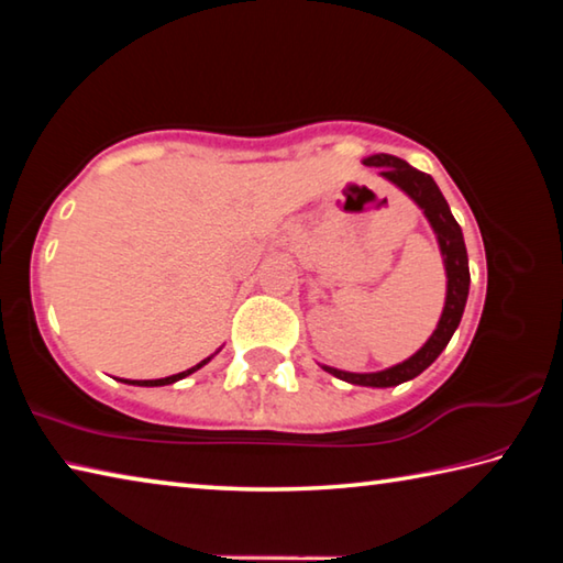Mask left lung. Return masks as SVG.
<instances>
[{
    "mask_svg": "<svg viewBox=\"0 0 563 563\" xmlns=\"http://www.w3.org/2000/svg\"><path fill=\"white\" fill-rule=\"evenodd\" d=\"M362 164L383 168L379 170V176L393 180L397 188H402L405 194L424 211L427 221H430V225L434 228L437 243H440V251L444 258L446 300H444L442 318H440V322H437V330L432 332V338L427 340L424 345L419 347L409 360L399 362V365H395V367L379 369V373H342V369L325 367V365H322V369L340 379H345V383H350V385L395 387V385L407 383V379L417 377L419 373H424V369L430 367L437 357H440V352L446 347V342L452 340L454 330L460 328V320H462V312L466 305V295H470V261H466L462 228L454 221L450 206H446L442 190L437 188L432 176L422 174V170L409 166L407 161L389 156V154L367 156Z\"/></svg>",
    "mask_w": 563,
    "mask_h": 563,
    "instance_id": "obj_1",
    "label": "left lung"
}]
</instances>
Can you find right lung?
<instances>
[{
  "instance_id": "right-lung-1",
  "label": "right lung",
  "mask_w": 563,
  "mask_h": 563,
  "mask_svg": "<svg viewBox=\"0 0 563 563\" xmlns=\"http://www.w3.org/2000/svg\"><path fill=\"white\" fill-rule=\"evenodd\" d=\"M211 360V357H206L203 362H198L196 367H190V369H186V373H178V375H170V377H161V379H121V383H129V385H139V387H161V385H170V383H178V379H184V377H188L190 373H196L198 367H203L206 362Z\"/></svg>"
}]
</instances>
